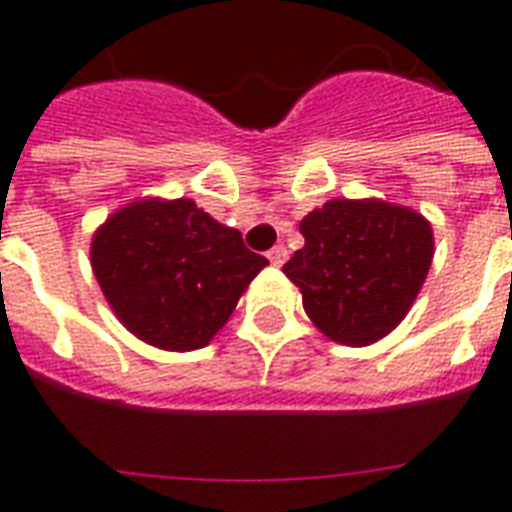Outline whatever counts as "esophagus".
<instances>
[{
  "label": "esophagus",
  "mask_w": 512,
  "mask_h": 512,
  "mask_svg": "<svg viewBox=\"0 0 512 512\" xmlns=\"http://www.w3.org/2000/svg\"><path fill=\"white\" fill-rule=\"evenodd\" d=\"M287 257H289V252H287V247H273L271 252H268V260H271L273 265H284L287 263Z\"/></svg>",
  "instance_id": "34e87169"
}]
</instances>
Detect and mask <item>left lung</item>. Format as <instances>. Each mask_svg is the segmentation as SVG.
Listing matches in <instances>:
<instances>
[{
  "label": "left lung",
  "mask_w": 512,
  "mask_h": 512,
  "mask_svg": "<svg viewBox=\"0 0 512 512\" xmlns=\"http://www.w3.org/2000/svg\"><path fill=\"white\" fill-rule=\"evenodd\" d=\"M300 233L305 247L284 273L316 329L350 348L404 321L436 252L428 217L382 199H329L300 220Z\"/></svg>",
  "instance_id": "1"
}]
</instances>
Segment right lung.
Masks as SVG:
<instances>
[{
    "label": "right lung",
    "mask_w": 512,
    "mask_h": 512,
    "mask_svg": "<svg viewBox=\"0 0 512 512\" xmlns=\"http://www.w3.org/2000/svg\"><path fill=\"white\" fill-rule=\"evenodd\" d=\"M90 263L127 332L185 353L209 345L268 260L193 199L146 196L92 233Z\"/></svg>",
    "instance_id": "add662e5"
}]
</instances>
